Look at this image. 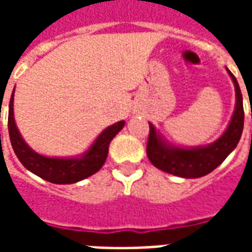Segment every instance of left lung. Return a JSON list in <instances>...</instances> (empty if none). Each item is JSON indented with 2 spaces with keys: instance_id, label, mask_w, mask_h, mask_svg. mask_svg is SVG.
<instances>
[{
  "instance_id": "1",
  "label": "left lung",
  "mask_w": 252,
  "mask_h": 252,
  "mask_svg": "<svg viewBox=\"0 0 252 252\" xmlns=\"http://www.w3.org/2000/svg\"><path fill=\"white\" fill-rule=\"evenodd\" d=\"M228 72L235 83L236 105L227 131L216 142L205 147L178 148L167 146L157 133L153 124H150L147 157L155 167L182 178H200L220 166L224 159L235 150L243 132V97L235 75L229 70Z\"/></svg>"
}]
</instances>
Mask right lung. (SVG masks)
I'll list each match as a JSON object with an SVG mask.
<instances>
[{"label": "right lung", "instance_id": "right-lung-1", "mask_svg": "<svg viewBox=\"0 0 252 252\" xmlns=\"http://www.w3.org/2000/svg\"><path fill=\"white\" fill-rule=\"evenodd\" d=\"M13 93L9 102L8 128L14 154L17 155L25 169L52 184H75L78 181L85 180L97 173L106 160L110 140L123 129L126 124L124 121H119L104 129L92 144V147L81 158H47L30 148L20 135L13 117Z\"/></svg>", "mask_w": 252, "mask_h": 252}]
</instances>
